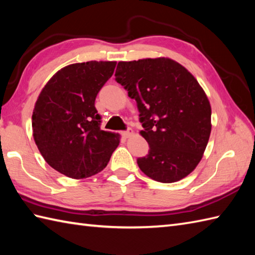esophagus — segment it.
Instances as JSON below:
<instances>
[{"label":"esophagus","instance_id":"1","mask_svg":"<svg viewBox=\"0 0 255 255\" xmlns=\"http://www.w3.org/2000/svg\"><path fill=\"white\" fill-rule=\"evenodd\" d=\"M123 136H124L125 138H130L131 136H133V130H132L131 128H128V130L123 132Z\"/></svg>","mask_w":255,"mask_h":255}]
</instances>
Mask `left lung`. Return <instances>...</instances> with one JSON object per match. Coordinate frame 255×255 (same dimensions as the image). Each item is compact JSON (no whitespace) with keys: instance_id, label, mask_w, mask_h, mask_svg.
Here are the masks:
<instances>
[{"instance_id":"1","label":"left lung","mask_w":255,"mask_h":255,"mask_svg":"<svg viewBox=\"0 0 255 255\" xmlns=\"http://www.w3.org/2000/svg\"><path fill=\"white\" fill-rule=\"evenodd\" d=\"M116 81L137 102L150 145L137 163L145 175L161 183L186 177L203 158L211 131V107L197 80L170 58L119 61Z\"/></svg>"}]
</instances>
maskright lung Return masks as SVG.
Here are the masks:
<instances>
[{"label":"right lung","instance_id":"1","mask_svg":"<svg viewBox=\"0 0 255 255\" xmlns=\"http://www.w3.org/2000/svg\"><path fill=\"white\" fill-rule=\"evenodd\" d=\"M116 61L72 63L48 81L31 116L35 143L52 169L80 180L104 170L121 134L102 130L95 99Z\"/></svg>","mask_w":255,"mask_h":255}]
</instances>
